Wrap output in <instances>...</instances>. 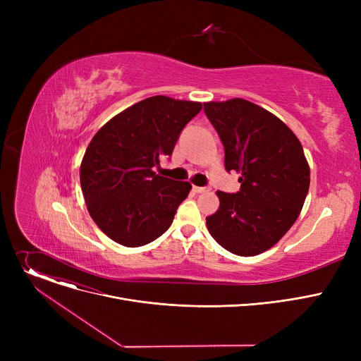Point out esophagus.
Here are the masks:
<instances>
[{
	"mask_svg": "<svg viewBox=\"0 0 361 361\" xmlns=\"http://www.w3.org/2000/svg\"><path fill=\"white\" fill-rule=\"evenodd\" d=\"M193 192H195V193H207V192H211V187H199V185H193Z\"/></svg>",
	"mask_w": 361,
	"mask_h": 361,
	"instance_id": "obj_1",
	"label": "esophagus"
}]
</instances>
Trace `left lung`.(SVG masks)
Returning <instances> with one entry per match:
<instances>
[{
	"label": "left lung",
	"instance_id": "8db88e82",
	"mask_svg": "<svg viewBox=\"0 0 361 361\" xmlns=\"http://www.w3.org/2000/svg\"><path fill=\"white\" fill-rule=\"evenodd\" d=\"M225 150V169L241 174L238 193L216 192L207 230L225 250L256 256L271 249L297 221L310 168L291 128L272 112L241 98L204 102Z\"/></svg>",
	"mask_w": 361,
	"mask_h": 361
}]
</instances>
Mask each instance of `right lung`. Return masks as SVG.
I'll list each match as a JSON object with an SVG mask.
<instances>
[{
  "mask_svg": "<svg viewBox=\"0 0 361 361\" xmlns=\"http://www.w3.org/2000/svg\"><path fill=\"white\" fill-rule=\"evenodd\" d=\"M200 102L150 97L112 117L90 140L80 164L89 215L111 240L139 247L173 224L192 184L154 173L171 157L184 126Z\"/></svg>",
  "mask_w": 361,
  "mask_h": 361,
  "instance_id": "1",
  "label": "right lung"
}]
</instances>
